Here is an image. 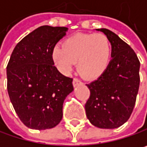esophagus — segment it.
Wrapping results in <instances>:
<instances>
[{
    "instance_id": "esophagus-1",
    "label": "esophagus",
    "mask_w": 147,
    "mask_h": 147,
    "mask_svg": "<svg viewBox=\"0 0 147 147\" xmlns=\"http://www.w3.org/2000/svg\"><path fill=\"white\" fill-rule=\"evenodd\" d=\"M72 83H73V86H74V87H76L77 85H79V84H81L82 82H81V81H79L78 79H76V78H74V79H73V82H72Z\"/></svg>"
}]
</instances>
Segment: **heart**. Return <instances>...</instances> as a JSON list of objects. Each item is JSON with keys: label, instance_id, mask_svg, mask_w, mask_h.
<instances>
[{"label": "heart", "instance_id": "obj_1", "mask_svg": "<svg viewBox=\"0 0 147 147\" xmlns=\"http://www.w3.org/2000/svg\"><path fill=\"white\" fill-rule=\"evenodd\" d=\"M111 43L103 33H78L65 39L62 47L53 51V60L62 73L67 74L77 63V71L87 79L99 77L107 68L111 56Z\"/></svg>", "mask_w": 147, "mask_h": 147}]
</instances>
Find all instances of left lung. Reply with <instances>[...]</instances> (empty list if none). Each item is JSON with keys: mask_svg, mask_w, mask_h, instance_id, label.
<instances>
[{"mask_svg": "<svg viewBox=\"0 0 147 147\" xmlns=\"http://www.w3.org/2000/svg\"><path fill=\"white\" fill-rule=\"evenodd\" d=\"M111 43V59L101 76L87 87L90 97L85 105L89 122L100 129H116L125 123L134 107L140 86V61L134 51L117 35L97 29Z\"/></svg>", "mask_w": 147, "mask_h": 147, "instance_id": "left-lung-1", "label": "left lung"}]
</instances>
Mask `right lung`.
<instances>
[{"label": "right lung", "instance_id": "right-lung-1", "mask_svg": "<svg viewBox=\"0 0 147 147\" xmlns=\"http://www.w3.org/2000/svg\"><path fill=\"white\" fill-rule=\"evenodd\" d=\"M68 30L66 27L41 26L14 47L7 66V92L21 122L32 129L57 126L63 104L74 90L72 78L53 65V51Z\"/></svg>", "mask_w": 147, "mask_h": 147}]
</instances>
